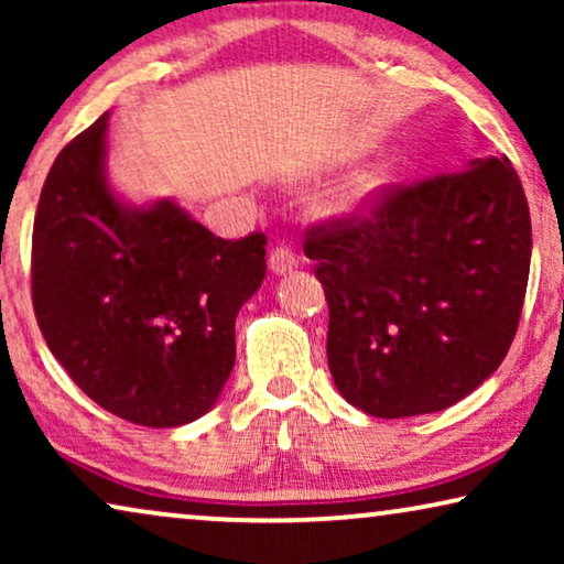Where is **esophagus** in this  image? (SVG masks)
Wrapping results in <instances>:
<instances>
[{"label":"esophagus","instance_id":"34e87169","mask_svg":"<svg viewBox=\"0 0 564 564\" xmlns=\"http://www.w3.org/2000/svg\"><path fill=\"white\" fill-rule=\"evenodd\" d=\"M269 269L274 274H288L292 269H297V253L284 249V246H276V249L269 251Z\"/></svg>","mask_w":564,"mask_h":564}]
</instances>
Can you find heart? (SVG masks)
I'll use <instances>...</instances> for the list:
<instances>
[{
  "label": "heart",
  "instance_id": "b5f03b06",
  "mask_svg": "<svg viewBox=\"0 0 564 564\" xmlns=\"http://www.w3.org/2000/svg\"><path fill=\"white\" fill-rule=\"evenodd\" d=\"M395 176H398V164H395V161H382V164H377L375 169H369V172L361 174L359 180L351 184L349 203L354 207L369 205V203H372V199L380 197L382 192L388 189L392 182H395Z\"/></svg>",
  "mask_w": 564,
  "mask_h": 564
}]
</instances>
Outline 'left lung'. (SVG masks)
<instances>
[{
	"instance_id": "left-lung-1",
	"label": "left lung",
	"mask_w": 564,
	"mask_h": 564,
	"mask_svg": "<svg viewBox=\"0 0 564 564\" xmlns=\"http://www.w3.org/2000/svg\"><path fill=\"white\" fill-rule=\"evenodd\" d=\"M328 369L377 419L444 411L480 388L519 328L531 220L506 156L390 192L369 218L313 228Z\"/></svg>"
}]
</instances>
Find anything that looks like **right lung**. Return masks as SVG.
Listing matches in <instances>:
<instances>
[{
  "mask_svg": "<svg viewBox=\"0 0 564 564\" xmlns=\"http://www.w3.org/2000/svg\"><path fill=\"white\" fill-rule=\"evenodd\" d=\"M110 112L53 161L33 228V307L68 377L130 423L172 429L218 403L236 315L267 236H213L176 199L130 203L107 174Z\"/></svg>",
  "mask_w": 564,
  "mask_h": 564,
  "instance_id": "obj_1",
  "label": "right lung"
}]
</instances>
